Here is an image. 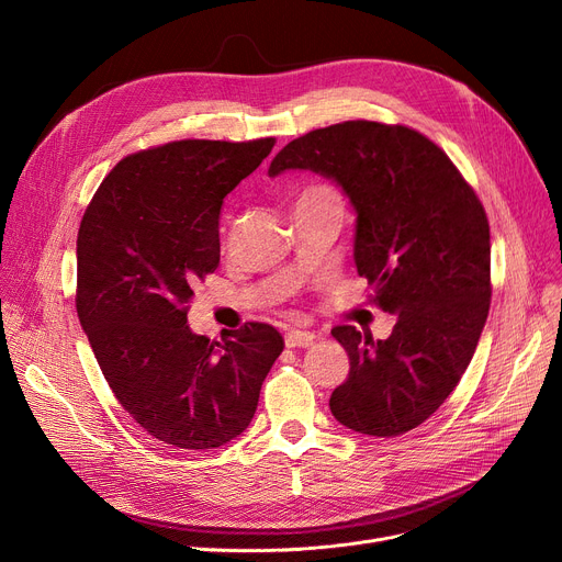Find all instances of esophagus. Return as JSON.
Listing matches in <instances>:
<instances>
[{
  "instance_id": "esophagus-1",
  "label": "esophagus",
  "mask_w": 562,
  "mask_h": 562,
  "mask_svg": "<svg viewBox=\"0 0 562 562\" xmlns=\"http://www.w3.org/2000/svg\"><path fill=\"white\" fill-rule=\"evenodd\" d=\"M314 339H316V335L310 330H289L284 335L286 348H307L314 344Z\"/></svg>"
}]
</instances>
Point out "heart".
Masks as SVG:
<instances>
[{
    "label": "heart",
    "mask_w": 562,
    "mask_h": 562,
    "mask_svg": "<svg viewBox=\"0 0 562 562\" xmlns=\"http://www.w3.org/2000/svg\"><path fill=\"white\" fill-rule=\"evenodd\" d=\"M299 202H339L341 204V195L330 184H312L301 193Z\"/></svg>",
    "instance_id": "1"
}]
</instances>
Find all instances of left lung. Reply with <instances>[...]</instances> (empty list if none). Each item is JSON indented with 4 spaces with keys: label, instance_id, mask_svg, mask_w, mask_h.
I'll use <instances>...</instances> for the list:
<instances>
[{
    "label": "left lung",
    "instance_id": "obj_1",
    "mask_svg": "<svg viewBox=\"0 0 562 562\" xmlns=\"http://www.w3.org/2000/svg\"><path fill=\"white\" fill-rule=\"evenodd\" d=\"M335 180L358 212L356 266L371 301L398 316L387 339L337 326L350 371L333 392L339 424L396 437L456 390L490 312V223L476 191L428 136L346 121L293 138L271 161Z\"/></svg>",
    "mask_w": 562,
    "mask_h": 562
}]
</instances>
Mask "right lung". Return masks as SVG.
Wrapping results in <instances>:
<instances>
[{
    "label": "right lung",
    "mask_w": 562,
    "mask_h": 562,
    "mask_svg": "<svg viewBox=\"0 0 562 562\" xmlns=\"http://www.w3.org/2000/svg\"><path fill=\"white\" fill-rule=\"evenodd\" d=\"M276 138H187L115 164L77 234V316L132 419L177 449H216L255 417L284 348L269 323L223 341L187 326L193 286L218 269L223 198Z\"/></svg>",
    "instance_id": "right-lung-1"
}]
</instances>
